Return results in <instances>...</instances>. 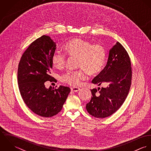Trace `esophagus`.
I'll use <instances>...</instances> for the list:
<instances>
[{
  "mask_svg": "<svg viewBox=\"0 0 151 151\" xmlns=\"http://www.w3.org/2000/svg\"><path fill=\"white\" fill-rule=\"evenodd\" d=\"M80 89V88H78V87H71V91L73 92H78L79 90Z\"/></svg>",
  "mask_w": 151,
  "mask_h": 151,
  "instance_id": "1",
  "label": "esophagus"
}]
</instances>
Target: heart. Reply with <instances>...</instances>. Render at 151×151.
I'll return each instance as SVG.
<instances>
[{
	"label": "heart",
	"mask_w": 151,
	"mask_h": 151,
	"mask_svg": "<svg viewBox=\"0 0 151 151\" xmlns=\"http://www.w3.org/2000/svg\"><path fill=\"white\" fill-rule=\"evenodd\" d=\"M64 49L68 56L77 58V66L81 68L78 71H67L61 76V81L70 86H78L81 80L86 78L87 73L90 76L99 74L106 62V53L104 46L87 40L72 39L65 45ZM52 62L55 67L61 69L65 64V56L56 52L52 56Z\"/></svg>",
	"instance_id": "heart-1"
}]
</instances>
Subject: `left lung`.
Here are the masks:
<instances>
[{
	"label": "left lung",
	"instance_id": "1",
	"mask_svg": "<svg viewBox=\"0 0 151 151\" xmlns=\"http://www.w3.org/2000/svg\"><path fill=\"white\" fill-rule=\"evenodd\" d=\"M128 53L117 42L109 50L107 65L92 81L106 87L91 89L92 96L86 104L88 112L96 118H105L115 113L127 98L131 84L132 70ZM99 92H97V91Z\"/></svg>",
	"mask_w": 151,
	"mask_h": 151
}]
</instances>
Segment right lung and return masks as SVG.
Returning <instances> with one entry per match:
<instances>
[{
  "label": "right lung",
  "instance_id": "obj_1",
  "mask_svg": "<svg viewBox=\"0 0 151 151\" xmlns=\"http://www.w3.org/2000/svg\"><path fill=\"white\" fill-rule=\"evenodd\" d=\"M56 43L47 35L38 38L24 52L19 64L18 85L22 98L28 108L43 117H50L60 111L70 92L67 86L58 89L45 86L53 81L50 76L52 58Z\"/></svg>",
  "mask_w": 151,
  "mask_h": 151
}]
</instances>
